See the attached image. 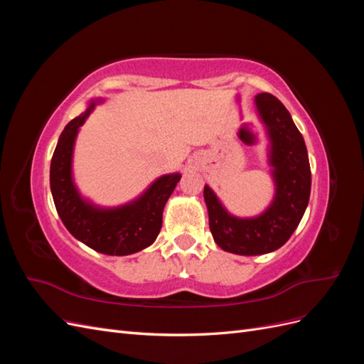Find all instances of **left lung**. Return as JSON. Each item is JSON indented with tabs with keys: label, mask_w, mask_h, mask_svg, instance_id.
<instances>
[{
	"label": "left lung",
	"mask_w": 364,
	"mask_h": 364,
	"mask_svg": "<svg viewBox=\"0 0 364 364\" xmlns=\"http://www.w3.org/2000/svg\"><path fill=\"white\" fill-rule=\"evenodd\" d=\"M255 103L272 142L270 165L277 185L272 205L258 217L238 218L226 211L208 185L203 190L214 241L226 252L247 257L273 252L287 243L301 222L311 191L305 141L290 112L269 92L258 94Z\"/></svg>",
	"instance_id": "obj_1"
}]
</instances>
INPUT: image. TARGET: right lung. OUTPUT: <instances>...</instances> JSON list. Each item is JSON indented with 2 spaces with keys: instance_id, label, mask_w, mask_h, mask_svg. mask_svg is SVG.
I'll use <instances>...</instances> for the list:
<instances>
[{
  "instance_id": "1",
  "label": "right lung",
  "mask_w": 364,
  "mask_h": 364,
  "mask_svg": "<svg viewBox=\"0 0 364 364\" xmlns=\"http://www.w3.org/2000/svg\"><path fill=\"white\" fill-rule=\"evenodd\" d=\"M95 102L75 117L60 134L50 167V186L58 214L70 232L91 249L106 255H130L149 247L162 226V211L181 181V174H165L139 199L114 209H102L82 199L73 182L71 161L79 127Z\"/></svg>"
}]
</instances>
